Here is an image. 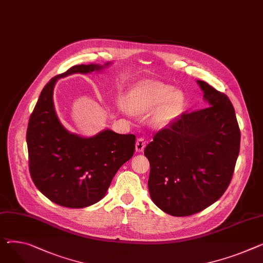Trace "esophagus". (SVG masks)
I'll return each instance as SVG.
<instances>
[{"mask_svg": "<svg viewBox=\"0 0 263 263\" xmlns=\"http://www.w3.org/2000/svg\"><path fill=\"white\" fill-rule=\"evenodd\" d=\"M146 144H147V142H146V139L145 138H143V137H141V138H138L137 141H136V144H135V150H136V152H143L144 151V149H145V147H146Z\"/></svg>", "mask_w": 263, "mask_h": 263, "instance_id": "34e87169", "label": "esophagus"}]
</instances>
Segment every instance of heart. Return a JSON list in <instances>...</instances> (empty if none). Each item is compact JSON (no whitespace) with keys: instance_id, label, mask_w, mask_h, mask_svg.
Returning <instances> with one entry per match:
<instances>
[{"instance_id":"obj_1","label":"heart","mask_w":263,"mask_h":263,"mask_svg":"<svg viewBox=\"0 0 263 263\" xmlns=\"http://www.w3.org/2000/svg\"><path fill=\"white\" fill-rule=\"evenodd\" d=\"M125 109L132 114L153 112L150 119L153 127L164 128L176 120L184 108V96L171 85L156 80L137 83L124 99Z\"/></svg>"}]
</instances>
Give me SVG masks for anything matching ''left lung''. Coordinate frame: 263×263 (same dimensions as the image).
I'll return each mask as SVG.
<instances>
[{"instance_id": "left-lung-1", "label": "left lung", "mask_w": 263, "mask_h": 263, "mask_svg": "<svg viewBox=\"0 0 263 263\" xmlns=\"http://www.w3.org/2000/svg\"><path fill=\"white\" fill-rule=\"evenodd\" d=\"M197 83L207 108L183 114L145 148L150 197L174 217L197 214L220 199L239 155L240 130L231 100L208 83Z\"/></svg>"}]
</instances>
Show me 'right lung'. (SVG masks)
<instances>
[{
    "label": "right lung",
    "instance_id": "add662e5",
    "mask_svg": "<svg viewBox=\"0 0 263 263\" xmlns=\"http://www.w3.org/2000/svg\"><path fill=\"white\" fill-rule=\"evenodd\" d=\"M111 64L74 65L51 78L30 115L26 133L30 176L42 194L60 206L83 208L100 201L118 169L133 156L135 135L104 129L84 137L69 132L55 110L58 79L101 72Z\"/></svg>",
    "mask_w": 263,
    "mask_h": 263
}]
</instances>
